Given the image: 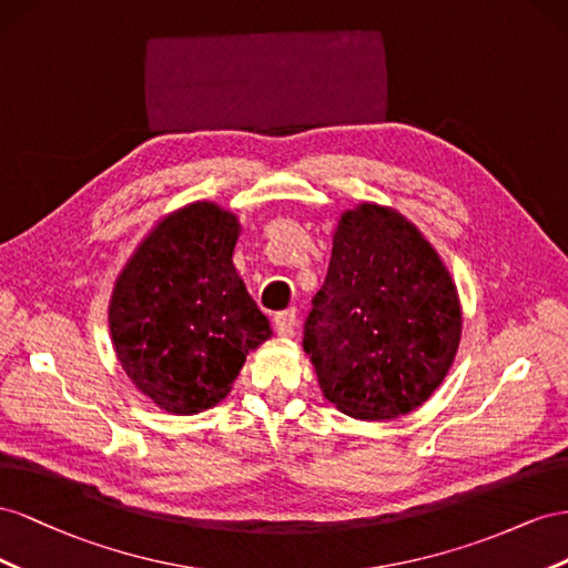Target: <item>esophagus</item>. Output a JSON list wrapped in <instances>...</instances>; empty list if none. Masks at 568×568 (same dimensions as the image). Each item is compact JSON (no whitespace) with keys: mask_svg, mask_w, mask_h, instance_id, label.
Returning <instances> with one entry per match:
<instances>
[{"mask_svg":"<svg viewBox=\"0 0 568 568\" xmlns=\"http://www.w3.org/2000/svg\"><path fill=\"white\" fill-rule=\"evenodd\" d=\"M295 328H297V312L295 310L275 314V333H278L281 337H293Z\"/></svg>","mask_w":568,"mask_h":568,"instance_id":"1","label":"esophagus"}]
</instances>
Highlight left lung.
<instances>
[{"mask_svg":"<svg viewBox=\"0 0 568 568\" xmlns=\"http://www.w3.org/2000/svg\"><path fill=\"white\" fill-rule=\"evenodd\" d=\"M304 323L323 397L359 420L420 407L462 339L457 285L430 242L390 206L339 216L328 275Z\"/></svg>","mask_w":568,"mask_h":568,"instance_id":"obj_1","label":"left lung"}]
</instances>
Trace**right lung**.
<instances>
[{
	"label": "right lung",
	"instance_id": "right-lung-1",
	"mask_svg": "<svg viewBox=\"0 0 568 568\" xmlns=\"http://www.w3.org/2000/svg\"><path fill=\"white\" fill-rule=\"evenodd\" d=\"M240 221L214 202L161 219L119 273L111 345L125 376L159 409H212L273 335L233 266Z\"/></svg>",
	"mask_w": 568,
	"mask_h": 568
}]
</instances>
